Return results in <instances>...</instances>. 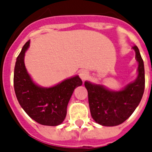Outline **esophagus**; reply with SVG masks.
<instances>
[{
  "instance_id": "34e87169",
  "label": "esophagus",
  "mask_w": 152,
  "mask_h": 152,
  "mask_svg": "<svg viewBox=\"0 0 152 152\" xmlns=\"http://www.w3.org/2000/svg\"><path fill=\"white\" fill-rule=\"evenodd\" d=\"M79 76H80V77L82 80H85L89 76V73H88V72L86 71V70H81V71L79 72Z\"/></svg>"
}]
</instances>
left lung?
Returning <instances> with one entry per match:
<instances>
[{"mask_svg": "<svg viewBox=\"0 0 152 152\" xmlns=\"http://www.w3.org/2000/svg\"><path fill=\"white\" fill-rule=\"evenodd\" d=\"M138 62L137 77L119 91L109 89L102 84L85 81L91 117L103 126H116L126 121L140 102L145 87L144 65L137 46L132 47Z\"/></svg>", "mask_w": 152, "mask_h": 152, "instance_id": "1", "label": "left lung"}]
</instances>
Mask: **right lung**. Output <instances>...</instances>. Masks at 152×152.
<instances>
[{"label": "right lung", "instance_id": "add662e5", "mask_svg": "<svg viewBox=\"0 0 152 152\" xmlns=\"http://www.w3.org/2000/svg\"><path fill=\"white\" fill-rule=\"evenodd\" d=\"M27 42L16 58L14 69V89L19 103L27 115L43 125L57 126L64 121L67 106L75 88L82 85L78 75L65 79L56 85L44 88L34 82L24 64Z\"/></svg>", "mask_w": 152, "mask_h": 152}]
</instances>
